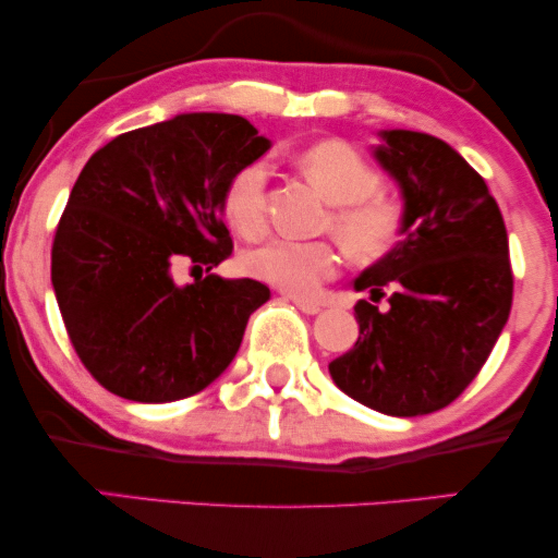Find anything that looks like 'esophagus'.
<instances>
[{
    "mask_svg": "<svg viewBox=\"0 0 558 558\" xmlns=\"http://www.w3.org/2000/svg\"><path fill=\"white\" fill-rule=\"evenodd\" d=\"M289 300H292L296 307L304 312V315H317V312L323 310V307H319V302L307 300V296H289Z\"/></svg>",
    "mask_w": 558,
    "mask_h": 558,
    "instance_id": "esophagus-1",
    "label": "esophagus"
}]
</instances>
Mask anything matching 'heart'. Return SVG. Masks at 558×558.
I'll list each match as a JSON object with an SVG mask.
<instances>
[{
	"label": "heart",
	"mask_w": 558,
	"mask_h": 558,
	"mask_svg": "<svg viewBox=\"0 0 558 558\" xmlns=\"http://www.w3.org/2000/svg\"><path fill=\"white\" fill-rule=\"evenodd\" d=\"M296 167L330 205L325 231H332L342 248L357 262H378L391 254L407 231V205L380 190L384 178L350 142L325 140L296 155ZM269 170L264 162L235 167L226 180L220 208L233 231L254 239L266 228ZM342 254L332 241L266 239L241 256L248 277L284 289L312 294L340 269Z\"/></svg>",
	"instance_id": "b5f03b06"
}]
</instances>
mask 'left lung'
<instances>
[{"instance_id": "obj_1", "label": "left lung", "mask_w": 558, "mask_h": 558, "mask_svg": "<svg viewBox=\"0 0 558 558\" xmlns=\"http://www.w3.org/2000/svg\"><path fill=\"white\" fill-rule=\"evenodd\" d=\"M378 162L399 180L407 231L355 289V345L330 363L350 399L391 416L445 409L483 368L513 304L508 233L485 180L437 136L384 132ZM380 299L389 300L378 311Z\"/></svg>"}]
</instances>
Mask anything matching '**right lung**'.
Wrapping results in <instances>:
<instances>
[{"label":"right lung","instance_id":"add662e5","mask_svg":"<svg viewBox=\"0 0 558 558\" xmlns=\"http://www.w3.org/2000/svg\"><path fill=\"white\" fill-rule=\"evenodd\" d=\"M266 149L235 113H180L90 155L58 220L50 279L68 338L106 391L187 399L239 353L269 287L203 271L233 254L226 180ZM182 260L202 271L185 288L171 279Z\"/></svg>","mask_w":558,"mask_h":558}]
</instances>
